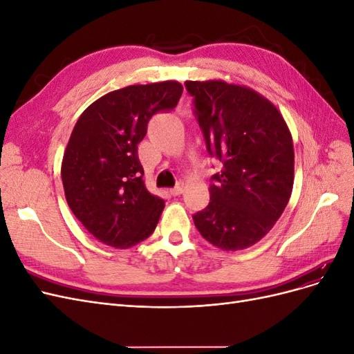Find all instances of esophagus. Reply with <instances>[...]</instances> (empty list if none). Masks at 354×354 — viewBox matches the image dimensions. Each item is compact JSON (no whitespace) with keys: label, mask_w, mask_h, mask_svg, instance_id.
I'll list each match as a JSON object with an SVG mask.
<instances>
[{"label":"esophagus","mask_w":354,"mask_h":354,"mask_svg":"<svg viewBox=\"0 0 354 354\" xmlns=\"http://www.w3.org/2000/svg\"><path fill=\"white\" fill-rule=\"evenodd\" d=\"M183 190H185V186H183V183H180L174 189H171V195H173V196H180L181 194H183Z\"/></svg>","instance_id":"34e87169"}]
</instances>
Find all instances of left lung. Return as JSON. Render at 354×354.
Masks as SVG:
<instances>
[{
  "mask_svg": "<svg viewBox=\"0 0 354 354\" xmlns=\"http://www.w3.org/2000/svg\"><path fill=\"white\" fill-rule=\"evenodd\" d=\"M207 149L223 168L195 226L223 251L250 248L272 230L291 198L294 145L282 113L246 85L186 81Z\"/></svg>",
  "mask_w": 354,
  "mask_h": 354,
  "instance_id": "8db88e82",
  "label": "left lung"
}]
</instances>
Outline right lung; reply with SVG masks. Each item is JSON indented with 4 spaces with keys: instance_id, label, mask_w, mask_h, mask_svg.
<instances>
[{
    "instance_id": "right-lung-1",
    "label": "right lung",
    "mask_w": 354,
    "mask_h": 354,
    "mask_svg": "<svg viewBox=\"0 0 354 354\" xmlns=\"http://www.w3.org/2000/svg\"><path fill=\"white\" fill-rule=\"evenodd\" d=\"M183 93L178 81L128 85L91 103L75 124L62 160L68 205L93 236L127 250L152 234L165 202L146 189L137 145L158 112Z\"/></svg>"
}]
</instances>
